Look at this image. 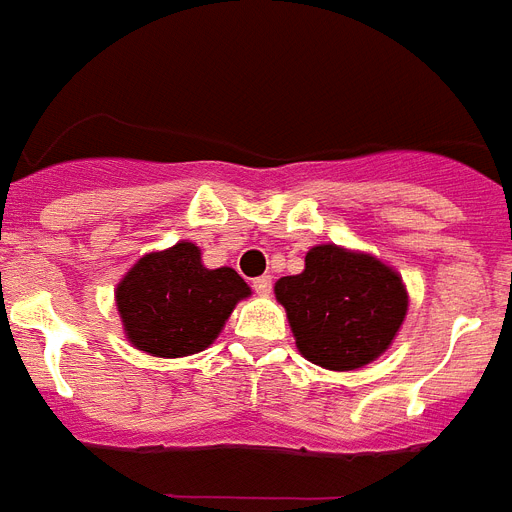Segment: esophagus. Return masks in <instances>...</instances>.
<instances>
[{
	"mask_svg": "<svg viewBox=\"0 0 512 512\" xmlns=\"http://www.w3.org/2000/svg\"><path fill=\"white\" fill-rule=\"evenodd\" d=\"M253 290H256L259 296H269V293H272V277L264 275L259 277V280H253Z\"/></svg>",
	"mask_w": 512,
	"mask_h": 512,
	"instance_id": "34e87169",
	"label": "esophagus"
}]
</instances>
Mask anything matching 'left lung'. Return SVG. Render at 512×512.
Wrapping results in <instances>:
<instances>
[{
  "label": "left lung",
  "instance_id": "8db88e82",
  "mask_svg": "<svg viewBox=\"0 0 512 512\" xmlns=\"http://www.w3.org/2000/svg\"><path fill=\"white\" fill-rule=\"evenodd\" d=\"M275 298L304 359L335 372L359 370L386 354L410 309L394 267L335 243L309 248L304 272L280 277Z\"/></svg>",
  "mask_w": 512,
  "mask_h": 512
}]
</instances>
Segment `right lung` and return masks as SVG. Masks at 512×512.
<instances>
[{
    "label": "right lung",
    "mask_w": 512,
    "mask_h": 512,
    "mask_svg": "<svg viewBox=\"0 0 512 512\" xmlns=\"http://www.w3.org/2000/svg\"><path fill=\"white\" fill-rule=\"evenodd\" d=\"M251 288L232 267L208 269L200 248L179 240L145 253L116 285L124 335L150 357L177 359L208 349Z\"/></svg>",
    "instance_id": "right-lung-1"
}]
</instances>
